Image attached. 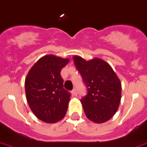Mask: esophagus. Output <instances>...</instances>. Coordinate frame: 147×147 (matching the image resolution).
Here are the masks:
<instances>
[{"label": "esophagus", "mask_w": 147, "mask_h": 147, "mask_svg": "<svg viewBox=\"0 0 147 147\" xmlns=\"http://www.w3.org/2000/svg\"><path fill=\"white\" fill-rule=\"evenodd\" d=\"M72 94H73L74 96H77V91H76V89H73L72 91H71Z\"/></svg>", "instance_id": "34e87169"}]
</instances>
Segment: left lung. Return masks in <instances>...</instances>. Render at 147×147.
Wrapping results in <instances>:
<instances>
[{
  "label": "left lung",
  "instance_id": "1",
  "mask_svg": "<svg viewBox=\"0 0 147 147\" xmlns=\"http://www.w3.org/2000/svg\"><path fill=\"white\" fill-rule=\"evenodd\" d=\"M74 63L88 88L81 102L86 116L95 123L106 122L119 109L121 84L111 65L100 58L85 60L74 56Z\"/></svg>",
  "mask_w": 147,
  "mask_h": 147
}]
</instances>
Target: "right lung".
<instances>
[{
    "mask_svg": "<svg viewBox=\"0 0 147 147\" xmlns=\"http://www.w3.org/2000/svg\"><path fill=\"white\" fill-rule=\"evenodd\" d=\"M69 62L55 55L44 56L30 69L25 80L26 100L34 115L46 123L64 118L70 94L63 88L60 71Z\"/></svg>",
    "mask_w": 147,
    "mask_h": 147,
    "instance_id": "obj_1",
    "label": "right lung"
}]
</instances>
